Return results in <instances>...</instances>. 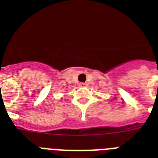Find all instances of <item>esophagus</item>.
I'll return each mask as SVG.
<instances>
[{
  "label": "esophagus",
  "mask_w": 158,
  "mask_h": 158,
  "mask_svg": "<svg viewBox=\"0 0 158 158\" xmlns=\"http://www.w3.org/2000/svg\"><path fill=\"white\" fill-rule=\"evenodd\" d=\"M79 87H85L86 85H87V83H79Z\"/></svg>",
  "instance_id": "obj_1"
}]
</instances>
